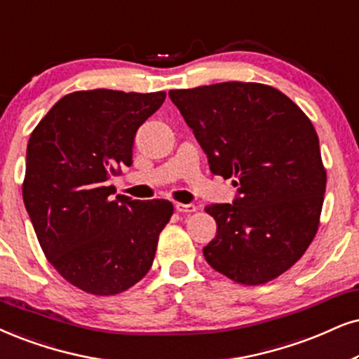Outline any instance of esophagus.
I'll return each mask as SVG.
<instances>
[{
  "mask_svg": "<svg viewBox=\"0 0 359 359\" xmlns=\"http://www.w3.org/2000/svg\"><path fill=\"white\" fill-rule=\"evenodd\" d=\"M175 210L180 213H194L197 210V207L192 205V203H175Z\"/></svg>",
  "mask_w": 359,
  "mask_h": 359,
  "instance_id": "esophagus-1",
  "label": "esophagus"
}]
</instances>
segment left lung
<instances>
[{
	"label": "left lung",
	"instance_id": "obj_1",
	"mask_svg": "<svg viewBox=\"0 0 359 359\" xmlns=\"http://www.w3.org/2000/svg\"><path fill=\"white\" fill-rule=\"evenodd\" d=\"M208 157L212 174L233 177V203L205 212L217 235L203 257L226 278L262 285L285 273L318 232L326 189L320 140L292 99L260 83L169 90Z\"/></svg>",
	"mask_w": 359,
	"mask_h": 359
}]
</instances>
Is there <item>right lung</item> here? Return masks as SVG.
Masks as SVG:
<instances>
[{"label": "right lung", "instance_id": "right-lung-1", "mask_svg": "<svg viewBox=\"0 0 359 359\" xmlns=\"http://www.w3.org/2000/svg\"><path fill=\"white\" fill-rule=\"evenodd\" d=\"M164 101V90H76L31 133L22 201L49 263L86 293H122L151 270L174 205L112 198L107 180L133 164L135 133Z\"/></svg>", "mask_w": 359, "mask_h": 359}]
</instances>
